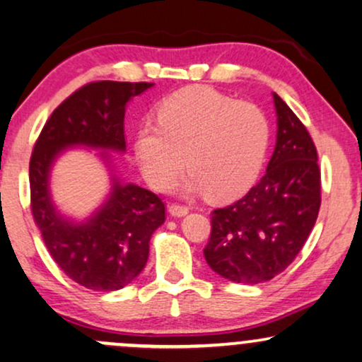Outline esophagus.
<instances>
[{
  "mask_svg": "<svg viewBox=\"0 0 362 362\" xmlns=\"http://www.w3.org/2000/svg\"><path fill=\"white\" fill-rule=\"evenodd\" d=\"M188 211H189V208H188V206L176 205V203H173V205L169 206V214H171L173 216H177V218H180V216L188 215Z\"/></svg>",
  "mask_w": 362,
  "mask_h": 362,
  "instance_id": "34e87169",
  "label": "esophagus"
}]
</instances>
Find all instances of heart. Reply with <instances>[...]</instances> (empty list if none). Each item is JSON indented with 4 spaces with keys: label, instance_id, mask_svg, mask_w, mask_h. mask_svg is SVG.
I'll list each match as a JSON object with an SVG mask.
<instances>
[{
    "label": "heart",
    "instance_id": "b5f03b06",
    "mask_svg": "<svg viewBox=\"0 0 362 362\" xmlns=\"http://www.w3.org/2000/svg\"><path fill=\"white\" fill-rule=\"evenodd\" d=\"M269 135V120L257 105L194 86L159 105L157 125L137 132L135 156L146 180L159 189L168 188L188 160L191 173L181 189L223 202L256 180Z\"/></svg>",
    "mask_w": 362,
    "mask_h": 362
}]
</instances>
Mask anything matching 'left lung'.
Segmentation results:
<instances>
[{"mask_svg": "<svg viewBox=\"0 0 362 362\" xmlns=\"http://www.w3.org/2000/svg\"><path fill=\"white\" fill-rule=\"evenodd\" d=\"M278 132L266 174L239 202L211 214L208 266L233 283L283 273L307 242L320 210V169L308 130L273 93Z\"/></svg>", "mask_w": 362, "mask_h": 362, "instance_id": "left-lung-1", "label": "left lung"}]
</instances>
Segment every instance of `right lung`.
<instances>
[{"label":"right lung","instance_id":"1","mask_svg":"<svg viewBox=\"0 0 362 362\" xmlns=\"http://www.w3.org/2000/svg\"><path fill=\"white\" fill-rule=\"evenodd\" d=\"M152 83H89L62 101L42 129L30 159L32 214L49 254L74 283L88 290L115 291L146 267L148 242L165 220L163 199L146 188L122 182L110 152H125L127 103ZM100 148L110 168L112 189L83 223L64 217L49 194V171L67 148Z\"/></svg>","mask_w":362,"mask_h":362}]
</instances>
